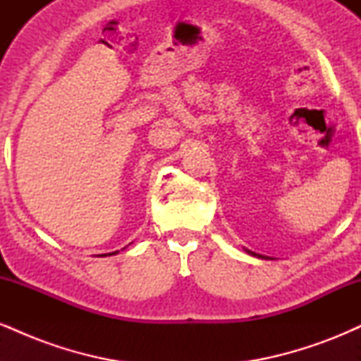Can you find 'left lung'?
<instances>
[{"label":"left lung","instance_id":"obj_1","mask_svg":"<svg viewBox=\"0 0 361 361\" xmlns=\"http://www.w3.org/2000/svg\"><path fill=\"white\" fill-rule=\"evenodd\" d=\"M247 251V255H251V256H256V258H261V259H271V258H268V256H263V255H256V252H252V251H250V250H246Z\"/></svg>","mask_w":361,"mask_h":361}]
</instances>
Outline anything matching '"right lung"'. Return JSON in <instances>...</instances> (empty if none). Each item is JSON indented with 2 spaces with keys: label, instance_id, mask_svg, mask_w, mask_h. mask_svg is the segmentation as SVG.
Here are the masks:
<instances>
[{
  "label": "right lung",
  "instance_id": "add662e5",
  "mask_svg": "<svg viewBox=\"0 0 361 361\" xmlns=\"http://www.w3.org/2000/svg\"><path fill=\"white\" fill-rule=\"evenodd\" d=\"M110 255H114V252H110ZM103 256H106V255H103Z\"/></svg>",
  "mask_w": 361,
  "mask_h": 361
}]
</instances>
